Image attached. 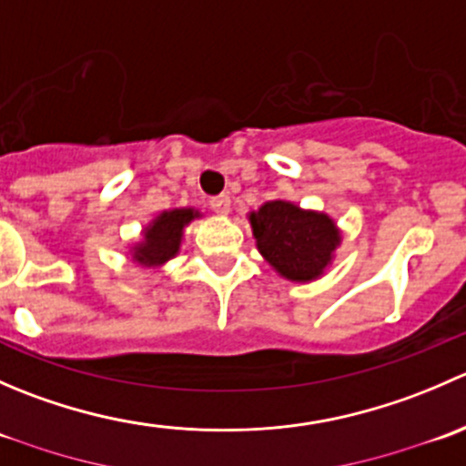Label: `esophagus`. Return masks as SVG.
Listing matches in <instances>:
<instances>
[{
    "label": "esophagus",
    "instance_id": "1",
    "mask_svg": "<svg viewBox=\"0 0 466 466\" xmlns=\"http://www.w3.org/2000/svg\"><path fill=\"white\" fill-rule=\"evenodd\" d=\"M209 209L216 211V214H228L229 211V198L228 196H214V198H209Z\"/></svg>",
    "mask_w": 466,
    "mask_h": 466
}]
</instances>
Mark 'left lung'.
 <instances>
[{
    "instance_id": "1",
    "label": "left lung",
    "mask_w": 466,
    "mask_h": 466,
    "mask_svg": "<svg viewBox=\"0 0 466 466\" xmlns=\"http://www.w3.org/2000/svg\"><path fill=\"white\" fill-rule=\"evenodd\" d=\"M252 234L266 261L290 281L322 275L340 246V232L327 214L304 211L286 200H272L250 214Z\"/></svg>"
}]
</instances>
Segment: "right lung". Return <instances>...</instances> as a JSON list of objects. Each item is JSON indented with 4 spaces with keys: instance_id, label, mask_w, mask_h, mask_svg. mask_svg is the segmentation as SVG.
Wrapping results in <instances>:
<instances>
[{
    "instance_id": "1",
    "label": "right lung",
    "mask_w": 466,
    "mask_h": 466,
    "mask_svg": "<svg viewBox=\"0 0 466 466\" xmlns=\"http://www.w3.org/2000/svg\"><path fill=\"white\" fill-rule=\"evenodd\" d=\"M198 216L194 209H173L159 214L146 228L144 241L135 248V261L142 266H162L164 261L176 257L180 250L182 229Z\"/></svg>"
}]
</instances>
